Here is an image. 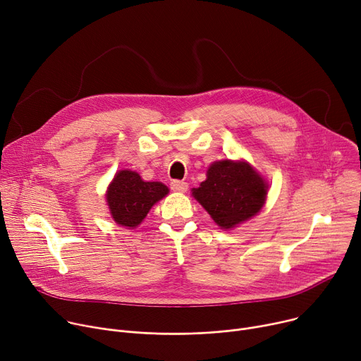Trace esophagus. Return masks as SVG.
I'll return each mask as SVG.
<instances>
[{"instance_id":"obj_1","label":"esophagus","mask_w":361,"mask_h":361,"mask_svg":"<svg viewBox=\"0 0 361 361\" xmlns=\"http://www.w3.org/2000/svg\"><path fill=\"white\" fill-rule=\"evenodd\" d=\"M171 188L175 192H186L188 190V183L183 180H172Z\"/></svg>"}]
</instances>
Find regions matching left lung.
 <instances>
[{"mask_svg":"<svg viewBox=\"0 0 361 361\" xmlns=\"http://www.w3.org/2000/svg\"><path fill=\"white\" fill-rule=\"evenodd\" d=\"M267 185L245 161H215L207 180L192 195L221 228H233L256 215L266 201Z\"/></svg>","mask_w":361,"mask_h":361,"instance_id":"8db88e82","label":"left lung"}]
</instances>
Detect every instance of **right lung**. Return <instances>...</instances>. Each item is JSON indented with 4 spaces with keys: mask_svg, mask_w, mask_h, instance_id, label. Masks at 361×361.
I'll use <instances>...</instances> for the list:
<instances>
[{
    "mask_svg": "<svg viewBox=\"0 0 361 361\" xmlns=\"http://www.w3.org/2000/svg\"><path fill=\"white\" fill-rule=\"evenodd\" d=\"M168 192L160 182H145L133 171H121L106 190V202L117 224L134 228Z\"/></svg>",
    "mask_w": 361,
    "mask_h": 361,
    "instance_id": "1",
    "label": "right lung"
}]
</instances>
